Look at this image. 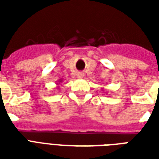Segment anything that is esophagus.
<instances>
[{
	"instance_id": "34e87169",
	"label": "esophagus",
	"mask_w": 159,
	"mask_h": 159,
	"mask_svg": "<svg viewBox=\"0 0 159 159\" xmlns=\"http://www.w3.org/2000/svg\"><path fill=\"white\" fill-rule=\"evenodd\" d=\"M76 76H77V77H78V78H83V76H84V74H83V72H78Z\"/></svg>"
}]
</instances>
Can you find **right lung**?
I'll use <instances>...</instances> for the list:
<instances>
[{
  "label": "right lung",
  "instance_id": "right-lung-1",
  "mask_svg": "<svg viewBox=\"0 0 159 159\" xmlns=\"http://www.w3.org/2000/svg\"><path fill=\"white\" fill-rule=\"evenodd\" d=\"M61 83H62V79H59V81H58V83H56V84H57V88H59V84Z\"/></svg>",
  "mask_w": 159,
  "mask_h": 159
}]
</instances>
